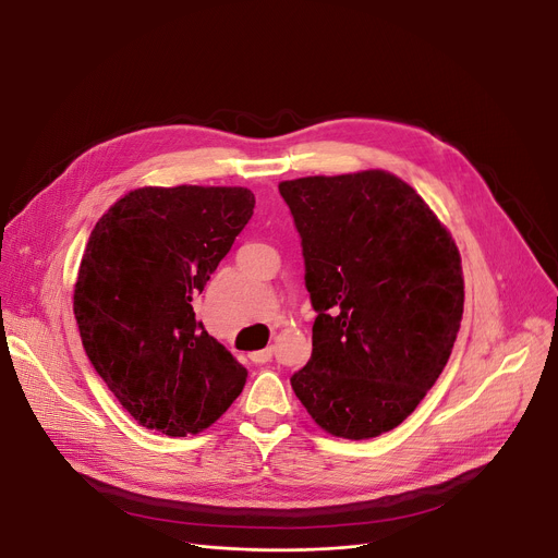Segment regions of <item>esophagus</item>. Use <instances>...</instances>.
<instances>
[{
  "mask_svg": "<svg viewBox=\"0 0 558 558\" xmlns=\"http://www.w3.org/2000/svg\"><path fill=\"white\" fill-rule=\"evenodd\" d=\"M271 356H274V348H265V350L251 352V361H253V363H267V361H271Z\"/></svg>",
  "mask_w": 558,
  "mask_h": 558,
  "instance_id": "obj_1",
  "label": "esophagus"
}]
</instances>
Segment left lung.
I'll return each instance as SVG.
<instances>
[{"label": "left lung", "mask_w": 558, "mask_h": 558, "mask_svg": "<svg viewBox=\"0 0 558 558\" xmlns=\"http://www.w3.org/2000/svg\"><path fill=\"white\" fill-rule=\"evenodd\" d=\"M316 320L291 388L345 439L399 426L447 365L464 312L456 242L399 177L365 170L282 181Z\"/></svg>", "instance_id": "8db88e82"}]
</instances>
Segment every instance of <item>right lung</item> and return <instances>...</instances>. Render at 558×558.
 Instances as JSON below:
<instances>
[{
	"label": "right lung",
	"mask_w": 558,
	"mask_h": 558,
	"mask_svg": "<svg viewBox=\"0 0 558 558\" xmlns=\"http://www.w3.org/2000/svg\"><path fill=\"white\" fill-rule=\"evenodd\" d=\"M253 208L246 189L177 185L132 191L96 221L73 314L94 369L141 426L197 435L242 392L246 367L193 301Z\"/></svg>",
	"instance_id": "add662e5"
}]
</instances>
